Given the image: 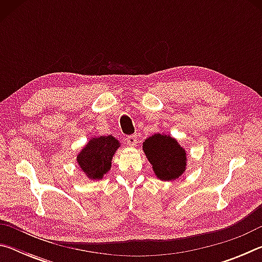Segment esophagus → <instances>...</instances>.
<instances>
[{
    "instance_id": "obj_1",
    "label": "esophagus",
    "mask_w": 262,
    "mask_h": 262,
    "mask_svg": "<svg viewBox=\"0 0 262 262\" xmlns=\"http://www.w3.org/2000/svg\"><path fill=\"white\" fill-rule=\"evenodd\" d=\"M127 143L129 147H135L136 143H137V139H136V135H130L127 137Z\"/></svg>"
}]
</instances>
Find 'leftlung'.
Wrapping results in <instances>:
<instances>
[{
	"label": "left lung",
	"instance_id": "obj_1",
	"mask_svg": "<svg viewBox=\"0 0 262 262\" xmlns=\"http://www.w3.org/2000/svg\"><path fill=\"white\" fill-rule=\"evenodd\" d=\"M142 150L151 164L156 178L173 181L187 168V151L178 140L165 133H157L144 140Z\"/></svg>",
	"mask_w": 262,
	"mask_h": 262
}]
</instances>
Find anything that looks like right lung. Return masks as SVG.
Returning a JSON list of instances; mask_svg holds the SVG:
<instances>
[{"label":"right lung","instance_id":"1","mask_svg":"<svg viewBox=\"0 0 262 262\" xmlns=\"http://www.w3.org/2000/svg\"><path fill=\"white\" fill-rule=\"evenodd\" d=\"M121 142L113 135L92 136L76 155V163L89 180H100L112 167V159Z\"/></svg>","mask_w":262,"mask_h":262}]
</instances>
